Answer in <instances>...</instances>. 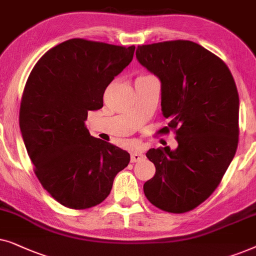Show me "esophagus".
<instances>
[{
	"instance_id": "1",
	"label": "esophagus",
	"mask_w": 256,
	"mask_h": 256,
	"mask_svg": "<svg viewBox=\"0 0 256 256\" xmlns=\"http://www.w3.org/2000/svg\"><path fill=\"white\" fill-rule=\"evenodd\" d=\"M144 158V154L142 152H134L131 153V162H138Z\"/></svg>"
}]
</instances>
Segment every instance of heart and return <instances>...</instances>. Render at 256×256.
<instances>
[{
    "label": "heart",
    "instance_id": "1",
    "mask_svg": "<svg viewBox=\"0 0 256 256\" xmlns=\"http://www.w3.org/2000/svg\"><path fill=\"white\" fill-rule=\"evenodd\" d=\"M144 76H145V74H144Z\"/></svg>",
    "mask_w": 256,
    "mask_h": 256
}]
</instances>
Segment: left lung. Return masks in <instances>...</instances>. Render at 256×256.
Returning a JSON list of instances; mask_svg holds the SVG:
<instances>
[{"label":"left lung","instance_id":"8db88e82","mask_svg":"<svg viewBox=\"0 0 256 256\" xmlns=\"http://www.w3.org/2000/svg\"><path fill=\"white\" fill-rule=\"evenodd\" d=\"M142 66L162 82V110L178 148H150L156 174L144 184L152 205L185 213L208 199L234 158L239 142V94L216 54L190 40L138 46Z\"/></svg>","mask_w":256,"mask_h":256}]
</instances>
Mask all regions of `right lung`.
Returning a JSON list of instances; mask_svg holds the SVG:
<instances>
[{
  "instance_id": "obj_1",
  "label": "right lung",
  "mask_w": 256,
  "mask_h": 256,
  "mask_svg": "<svg viewBox=\"0 0 256 256\" xmlns=\"http://www.w3.org/2000/svg\"><path fill=\"white\" fill-rule=\"evenodd\" d=\"M134 49L68 40L48 50L29 74L20 128L40 185L68 208L104 202L130 162L124 150L90 136L84 122L88 111L103 108L105 88L131 63Z\"/></svg>"
}]
</instances>
